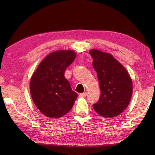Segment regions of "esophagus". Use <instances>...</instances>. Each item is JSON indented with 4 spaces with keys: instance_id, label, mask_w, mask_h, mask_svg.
Masks as SVG:
<instances>
[{
    "instance_id": "obj_1",
    "label": "esophagus",
    "mask_w": 155,
    "mask_h": 155,
    "mask_svg": "<svg viewBox=\"0 0 155 155\" xmlns=\"http://www.w3.org/2000/svg\"><path fill=\"white\" fill-rule=\"evenodd\" d=\"M87 92H83V93H81V94H79V97H81V98H83V97H85L86 96H87Z\"/></svg>"
}]
</instances>
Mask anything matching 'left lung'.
Wrapping results in <instances>:
<instances>
[{
    "label": "left lung",
    "mask_w": 155,
    "mask_h": 155,
    "mask_svg": "<svg viewBox=\"0 0 155 155\" xmlns=\"http://www.w3.org/2000/svg\"><path fill=\"white\" fill-rule=\"evenodd\" d=\"M92 67L99 80L101 95L93 104L94 110L103 117L112 118L128 106L133 92L132 81L125 68L112 55L92 49Z\"/></svg>",
    "instance_id": "obj_1"
}]
</instances>
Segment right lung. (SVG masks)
I'll list each match as a JSON object with an SVG mask.
<instances>
[{
    "label": "right lung",
    "mask_w": 155,
    "mask_h": 155,
    "mask_svg": "<svg viewBox=\"0 0 155 155\" xmlns=\"http://www.w3.org/2000/svg\"><path fill=\"white\" fill-rule=\"evenodd\" d=\"M76 58L70 50L51 53L39 64L30 81V93L41 113L59 118L71 110L78 94L72 90L64 74Z\"/></svg>",
    "instance_id": "add662e5"
}]
</instances>
